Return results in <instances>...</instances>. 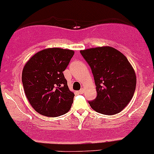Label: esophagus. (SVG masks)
<instances>
[{"label":"esophagus","mask_w":154,"mask_h":154,"mask_svg":"<svg viewBox=\"0 0 154 154\" xmlns=\"http://www.w3.org/2000/svg\"><path fill=\"white\" fill-rule=\"evenodd\" d=\"M79 93H80V94H83V93H84V90H83V89H82V90H79Z\"/></svg>","instance_id":"obj_1"}]
</instances>
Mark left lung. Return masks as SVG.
Returning <instances> with one entry per match:
<instances>
[{"label": "left lung", "instance_id": "left-lung-1", "mask_svg": "<svg viewBox=\"0 0 154 154\" xmlns=\"http://www.w3.org/2000/svg\"><path fill=\"white\" fill-rule=\"evenodd\" d=\"M93 74L97 97L89 101L96 112L115 115L130 103L136 86V76L125 56L110 47L81 50Z\"/></svg>", "mask_w": 154, "mask_h": 154}]
</instances>
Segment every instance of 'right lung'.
<instances>
[{"mask_svg": "<svg viewBox=\"0 0 154 154\" xmlns=\"http://www.w3.org/2000/svg\"><path fill=\"white\" fill-rule=\"evenodd\" d=\"M75 51L49 48L35 54L26 63L22 82L28 100L37 112L57 117L71 108L75 94L69 90L63 72Z\"/></svg>", "mask_w": 154, "mask_h": 154, "instance_id": "obj_1", "label": "right lung"}]
</instances>
